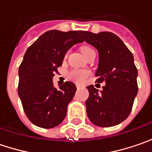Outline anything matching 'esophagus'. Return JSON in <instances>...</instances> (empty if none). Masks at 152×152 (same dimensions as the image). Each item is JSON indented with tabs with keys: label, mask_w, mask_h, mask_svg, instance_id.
I'll return each mask as SVG.
<instances>
[{
	"label": "esophagus",
	"mask_w": 152,
	"mask_h": 152,
	"mask_svg": "<svg viewBox=\"0 0 152 152\" xmlns=\"http://www.w3.org/2000/svg\"><path fill=\"white\" fill-rule=\"evenodd\" d=\"M76 87H77V89H79V88H81V87H82V85L77 84V85H76Z\"/></svg>",
	"instance_id": "obj_1"
}]
</instances>
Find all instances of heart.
<instances>
[{
	"mask_svg": "<svg viewBox=\"0 0 152 152\" xmlns=\"http://www.w3.org/2000/svg\"><path fill=\"white\" fill-rule=\"evenodd\" d=\"M91 51H94L93 49H91L90 47H82L81 48V52L84 54L85 56L90 54ZM90 75V72L87 70H81V69H73L68 73V78L70 79H72L73 81L76 82H83L86 78H88V76Z\"/></svg>",
	"mask_w": 152,
	"mask_h": 152,
	"instance_id": "1",
	"label": "heart"
}]
</instances>
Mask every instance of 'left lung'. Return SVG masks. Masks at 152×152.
<instances>
[{"instance_id": "obj_1", "label": "left lung", "mask_w": 152, "mask_h": 152, "mask_svg": "<svg viewBox=\"0 0 152 152\" xmlns=\"http://www.w3.org/2000/svg\"><path fill=\"white\" fill-rule=\"evenodd\" d=\"M81 34L98 50L96 82L106 83L101 93L93 85L87 86V116L95 125H117L129 117L137 95L138 71L133 54L113 33L83 31Z\"/></svg>"}]
</instances>
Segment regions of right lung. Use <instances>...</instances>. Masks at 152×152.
<instances>
[{"label":"right lung","mask_w":152,"mask_h":152,"mask_svg":"<svg viewBox=\"0 0 152 152\" xmlns=\"http://www.w3.org/2000/svg\"><path fill=\"white\" fill-rule=\"evenodd\" d=\"M82 32L50 30L27 49L18 69V93L24 113L34 125L51 129L65 118L77 88L73 82H65L57 90L52 78L67 50L84 41Z\"/></svg>","instance_id":"right-lung-1"}]
</instances>
